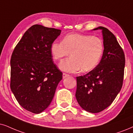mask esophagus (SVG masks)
Wrapping results in <instances>:
<instances>
[{"label":"esophagus","mask_w":133,"mask_h":133,"mask_svg":"<svg viewBox=\"0 0 133 133\" xmlns=\"http://www.w3.org/2000/svg\"><path fill=\"white\" fill-rule=\"evenodd\" d=\"M70 75H69V74H65V73H63V78H67V77H69Z\"/></svg>","instance_id":"esophagus-1"}]
</instances>
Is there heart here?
<instances>
[{
  "label": "heart",
  "instance_id": "heart-1",
  "mask_svg": "<svg viewBox=\"0 0 133 133\" xmlns=\"http://www.w3.org/2000/svg\"><path fill=\"white\" fill-rule=\"evenodd\" d=\"M50 51L56 61L70 53L71 57L59 64L60 69L64 71L74 73L82 69L83 72H88L99 63L104 51V44L97 37L70 34L66 35L62 42H53Z\"/></svg>",
  "mask_w": 133,
  "mask_h": 133
}]
</instances>
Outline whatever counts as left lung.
I'll use <instances>...</instances> for the list:
<instances>
[{"label": "left lung", "mask_w": 133, "mask_h": 133, "mask_svg": "<svg viewBox=\"0 0 133 133\" xmlns=\"http://www.w3.org/2000/svg\"><path fill=\"white\" fill-rule=\"evenodd\" d=\"M102 29L104 51L101 60L93 70L83 76L77 77L75 97L82 109L98 113L111 104L123 85L125 65V53L111 32Z\"/></svg>", "instance_id": "left-lung-1"}]
</instances>
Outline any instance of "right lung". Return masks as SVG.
<instances>
[{
    "label": "right lung",
    "instance_id": "1",
    "mask_svg": "<svg viewBox=\"0 0 133 133\" xmlns=\"http://www.w3.org/2000/svg\"><path fill=\"white\" fill-rule=\"evenodd\" d=\"M61 30L35 24L15 46L10 60V88L22 107L40 114L49 106L63 73L53 62L51 43Z\"/></svg>",
    "mask_w": 133,
    "mask_h": 133
}]
</instances>
